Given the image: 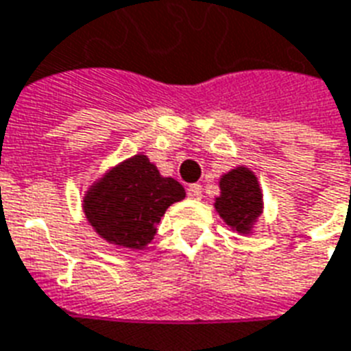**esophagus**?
<instances>
[{"instance_id": "1", "label": "esophagus", "mask_w": 351, "mask_h": 351, "mask_svg": "<svg viewBox=\"0 0 351 351\" xmlns=\"http://www.w3.org/2000/svg\"><path fill=\"white\" fill-rule=\"evenodd\" d=\"M186 195H189L190 199H201V195H203L201 184H189V189H186Z\"/></svg>"}]
</instances>
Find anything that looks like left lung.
<instances>
[{"mask_svg":"<svg viewBox=\"0 0 351 351\" xmlns=\"http://www.w3.org/2000/svg\"><path fill=\"white\" fill-rule=\"evenodd\" d=\"M221 194L216 197V210L232 230L249 234L262 214V190L256 176L245 167L230 170L219 179Z\"/></svg>","mask_w":351,"mask_h":351,"instance_id":"8db88e82","label":"left lung"}]
</instances>
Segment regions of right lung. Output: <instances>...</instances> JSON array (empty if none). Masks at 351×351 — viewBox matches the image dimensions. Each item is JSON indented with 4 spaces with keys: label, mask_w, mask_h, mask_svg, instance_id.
<instances>
[{
    "label": "right lung",
    "mask_w": 351,
    "mask_h": 351,
    "mask_svg": "<svg viewBox=\"0 0 351 351\" xmlns=\"http://www.w3.org/2000/svg\"><path fill=\"white\" fill-rule=\"evenodd\" d=\"M184 189L162 178L146 156H133L106 173L84 197V213L100 238L126 249H143Z\"/></svg>",
    "instance_id": "obj_1"
}]
</instances>
